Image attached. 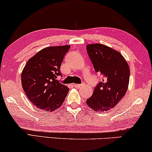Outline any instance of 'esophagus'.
Returning a JSON list of instances; mask_svg holds the SVG:
<instances>
[{
  "instance_id": "esophagus-1",
  "label": "esophagus",
  "mask_w": 152,
  "mask_h": 152,
  "mask_svg": "<svg viewBox=\"0 0 152 152\" xmlns=\"http://www.w3.org/2000/svg\"><path fill=\"white\" fill-rule=\"evenodd\" d=\"M83 85V84H74V86L76 88H80Z\"/></svg>"
}]
</instances>
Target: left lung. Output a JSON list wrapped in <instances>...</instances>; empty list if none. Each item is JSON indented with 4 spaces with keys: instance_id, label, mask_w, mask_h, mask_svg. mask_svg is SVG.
<instances>
[{
    "instance_id": "left-lung-1",
    "label": "left lung",
    "mask_w": 152,
    "mask_h": 152,
    "mask_svg": "<svg viewBox=\"0 0 152 152\" xmlns=\"http://www.w3.org/2000/svg\"><path fill=\"white\" fill-rule=\"evenodd\" d=\"M86 49L95 72L104 76L86 104L95 111H107L126 95L129 84V66L121 54L105 45L89 44Z\"/></svg>"
}]
</instances>
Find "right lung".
I'll return each instance as SVG.
<instances>
[{
    "mask_svg": "<svg viewBox=\"0 0 152 152\" xmlns=\"http://www.w3.org/2000/svg\"><path fill=\"white\" fill-rule=\"evenodd\" d=\"M70 45L45 48L26 62L22 73V86L34 105L45 112L61 107L69 89L58 81L60 66Z\"/></svg>",
    "mask_w": 152,
    "mask_h": 152,
    "instance_id": "right-lung-1",
    "label": "right lung"
}]
</instances>
